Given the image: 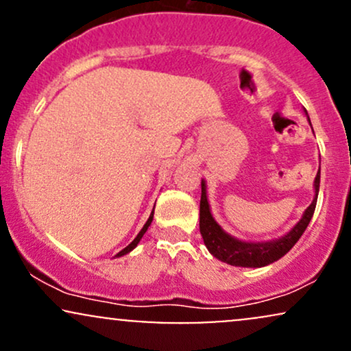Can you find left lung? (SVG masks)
Returning <instances> with one entry per match:
<instances>
[{"label":"left lung","instance_id":"8db88e82","mask_svg":"<svg viewBox=\"0 0 351 351\" xmlns=\"http://www.w3.org/2000/svg\"><path fill=\"white\" fill-rule=\"evenodd\" d=\"M318 188H320V170L315 176V198L312 204L305 209L304 216L299 223L293 226L291 231L279 239L267 241V243H244V241L236 239L223 231V228L216 223L215 217L209 209L208 196H206V183L201 180V201H199V232L203 236L204 244L208 251L223 261V263L236 265V267H264L282 256H285L295 245L300 236L307 229L310 219H312L313 211L317 206Z\"/></svg>","mask_w":351,"mask_h":351}]
</instances>
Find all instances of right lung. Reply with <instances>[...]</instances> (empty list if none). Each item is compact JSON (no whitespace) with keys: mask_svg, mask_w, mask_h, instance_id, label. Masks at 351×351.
I'll list each match as a JSON object with an SVG mask.
<instances>
[{"mask_svg":"<svg viewBox=\"0 0 351 351\" xmlns=\"http://www.w3.org/2000/svg\"><path fill=\"white\" fill-rule=\"evenodd\" d=\"M153 209H155V208H153ZM152 221H153V211H152V215H150V217H148V221H147V223H145V226L142 228V231H140V232H138V234H136V237H135V239H134V241H132V243H130V244H128V245H127V247H125V249H122V251H120L119 254H117V256H125V254H128V252H130V251H132V249H135V247H136V244H138V243H140V239H142V237H143V234H145V232H147V229H148V226H150V224H152Z\"/></svg>","mask_w":351,"mask_h":351,"instance_id":"right-lung-1","label":"right lung"}]
</instances>
